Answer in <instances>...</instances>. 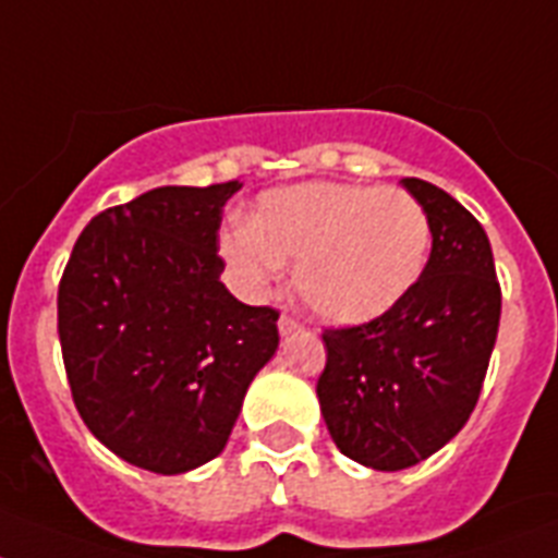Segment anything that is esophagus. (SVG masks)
Instances as JSON below:
<instances>
[{
	"instance_id": "34e87169",
	"label": "esophagus",
	"mask_w": 558,
	"mask_h": 558,
	"mask_svg": "<svg viewBox=\"0 0 558 558\" xmlns=\"http://www.w3.org/2000/svg\"><path fill=\"white\" fill-rule=\"evenodd\" d=\"M299 330H302V325H299L293 316H288V313H282V316H279V333L290 336V333H299Z\"/></svg>"
}]
</instances>
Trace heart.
<instances>
[{
	"instance_id": "obj_1",
	"label": "heart",
	"mask_w": 558,
	"mask_h": 558,
	"mask_svg": "<svg viewBox=\"0 0 558 558\" xmlns=\"http://www.w3.org/2000/svg\"><path fill=\"white\" fill-rule=\"evenodd\" d=\"M430 219L411 193L351 182H302L265 193L253 225L219 247L251 293L296 259V293L330 325H365L393 311L425 274Z\"/></svg>"
}]
</instances>
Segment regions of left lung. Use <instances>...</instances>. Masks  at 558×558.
Masks as SVG:
<instances>
[{
	"label": "left lung",
	"mask_w": 558,
	"mask_h": 558,
	"mask_svg": "<svg viewBox=\"0 0 558 558\" xmlns=\"http://www.w3.org/2000/svg\"><path fill=\"white\" fill-rule=\"evenodd\" d=\"M402 185L434 230L425 274L379 319L325 330L328 362L316 381L336 448L373 471H404L462 430L501 316L494 251L476 216L425 179Z\"/></svg>",
	"instance_id": "obj_1"
}]
</instances>
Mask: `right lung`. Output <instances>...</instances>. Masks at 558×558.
<instances>
[{
  "label": "right lung",
  "mask_w": 558,
  "mask_h": 558,
  "mask_svg": "<svg viewBox=\"0 0 558 558\" xmlns=\"http://www.w3.org/2000/svg\"><path fill=\"white\" fill-rule=\"evenodd\" d=\"M239 182L154 187L96 214L59 282V342L87 430L142 471L222 453L253 376L279 348V311L239 302L219 225Z\"/></svg>",
  "instance_id": "1"
}]
</instances>
